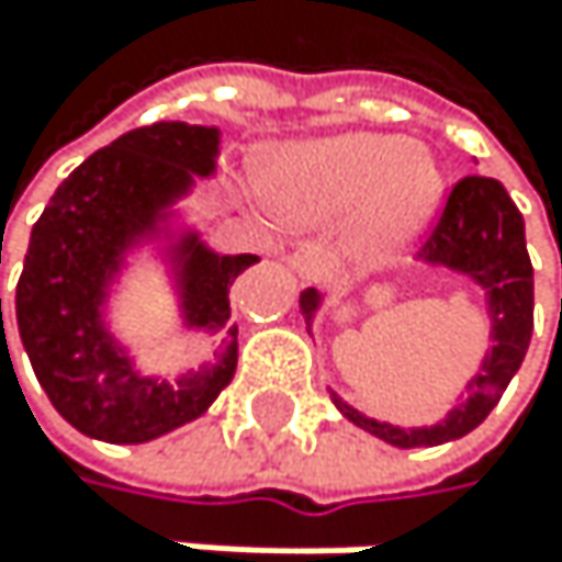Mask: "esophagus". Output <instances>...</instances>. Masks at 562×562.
Returning <instances> with one entry per match:
<instances>
[{
	"mask_svg": "<svg viewBox=\"0 0 562 562\" xmlns=\"http://www.w3.org/2000/svg\"><path fill=\"white\" fill-rule=\"evenodd\" d=\"M290 266H293V272L303 279V283L313 286V283H323V276H327V269H330V259L316 246H303V249H296L290 256Z\"/></svg>",
	"mask_w": 562,
	"mask_h": 562,
	"instance_id": "34e87169",
	"label": "esophagus"
}]
</instances>
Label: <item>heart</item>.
Masks as SVG:
<instances>
[{
    "label": "heart",
    "mask_w": 562,
    "mask_h": 562,
    "mask_svg": "<svg viewBox=\"0 0 562 562\" xmlns=\"http://www.w3.org/2000/svg\"><path fill=\"white\" fill-rule=\"evenodd\" d=\"M269 195L279 215L303 225L350 215L344 252L384 266L435 218L445 178L431 150L397 134H340L286 150L272 165Z\"/></svg>",
    "instance_id": "1"
}]
</instances>
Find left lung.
Instances as JSON below:
<instances>
[{
	"instance_id": "1",
	"label": "left lung",
	"mask_w": 562,
	"mask_h": 562,
	"mask_svg": "<svg viewBox=\"0 0 562 562\" xmlns=\"http://www.w3.org/2000/svg\"><path fill=\"white\" fill-rule=\"evenodd\" d=\"M418 259L425 266L459 272L485 293L492 347L479 363V374L465 384V401H459L435 425L401 428L391 422L367 418L353 404L330 391V401L350 425L371 431L374 438L394 448H431L479 428L492 407L499 404L513 374L519 371L532 337V262L526 252V225L509 199V191L495 178L469 175L451 188ZM319 306L323 293H300V313L306 319V330H313V316L319 313Z\"/></svg>"
}]
</instances>
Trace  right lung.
Instances as JSON below:
<instances>
[{
    "instance_id": "1",
    "label": "right lung",
    "mask_w": 562,
    "mask_h": 562,
    "mask_svg": "<svg viewBox=\"0 0 562 562\" xmlns=\"http://www.w3.org/2000/svg\"><path fill=\"white\" fill-rule=\"evenodd\" d=\"M222 131L158 121L100 147L33 225L15 323L36 381L77 431L111 445H140L202 418L228 387L239 360V327L228 290L259 256H222L199 228H175V205L215 175ZM165 241L182 322L220 334L212 364L175 382L140 375L105 327V300L126 256ZM2 327V303H0Z\"/></svg>"
}]
</instances>
